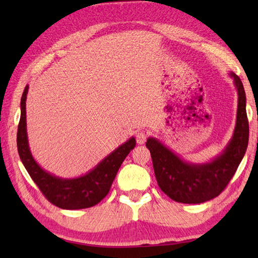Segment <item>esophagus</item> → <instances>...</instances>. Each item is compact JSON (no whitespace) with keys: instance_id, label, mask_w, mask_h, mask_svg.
<instances>
[{"instance_id":"obj_1","label":"esophagus","mask_w":258,"mask_h":258,"mask_svg":"<svg viewBox=\"0 0 258 258\" xmlns=\"http://www.w3.org/2000/svg\"><path fill=\"white\" fill-rule=\"evenodd\" d=\"M147 138H148V133L146 131H139L137 133V141L139 145H143L147 141Z\"/></svg>"}]
</instances>
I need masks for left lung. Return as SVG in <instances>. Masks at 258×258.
<instances>
[{"mask_svg":"<svg viewBox=\"0 0 258 258\" xmlns=\"http://www.w3.org/2000/svg\"><path fill=\"white\" fill-rule=\"evenodd\" d=\"M238 91V110L233 137L220 156L206 164H190L154 138L147 140L156 180L174 202L202 204L217 197L233 177L247 150L249 138L246 93L240 78L230 73Z\"/></svg>","mask_w":258,"mask_h":258,"instance_id":"8db88e82","label":"left lung"}]
</instances>
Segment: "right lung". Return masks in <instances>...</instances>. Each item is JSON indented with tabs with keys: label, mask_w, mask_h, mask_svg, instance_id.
<instances>
[{
	"label": "right lung",
	"mask_w": 258,
	"mask_h": 258,
	"mask_svg": "<svg viewBox=\"0 0 258 258\" xmlns=\"http://www.w3.org/2000/svg\"><path fill=\"white\" fill-rule=\"evenodd\" d=\"M28 85L25 87L20 102V120L17 133L19 157L30 177L44 197L54 206L62 209H82L95 206L108 195L120 165L135 147V139L113 150L95 166L92 171L76 178H61L44 171L33 158L29 150L26 128V99Z\"/></svg>",
	"instance_id": "right-lung-1"
}]
</instances>
